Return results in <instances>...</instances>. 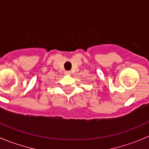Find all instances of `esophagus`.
Here are the masks:
<instances>
[{
	"mask_svg": "<svg viewBox=\"0 0 149 149\" xmlns=\"http://www.w3.org/2000/svg\"><path fill=\"white\" fill-rule=\"evenodd\" d=\"M64 74H65L66 75H70L72 74L71 71H65L64 72Z\"/></svg>",
	"mask_w": 149,
	"mask_h": 149,
	"instance_id": "esophagus-1",
	"label": "esophagus"
}]
</instances>
